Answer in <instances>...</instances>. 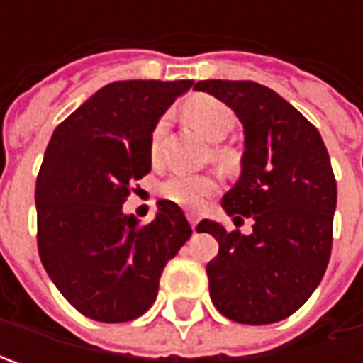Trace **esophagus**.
I'll list each match as a JSON object with an SVG mask.
<instances>
[{
	"instance_id": "34e87169",
	"label": "esophagus",
	"mask_w": 363,
	"mask_h": 363,
	"mask_svg": "<svg viewBox=\"0 0 363 363\" xmlns=\"http://www.w3.org/2000/svg\"><path fill=\"white\" fill-rule=\"evenodd\" d=\"M188 220H189V224H191V230L196 232V226H198V216H196V214H188Z\"/></svg>"
}]
</instances>
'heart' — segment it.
<instances>
[{
	"instance_id": "heart-1",
	"label": "heart",
	"mask_w": 363,
	"mask_h": 363,
	"mask_svg": "<svg viewBox=\"0 0 363 363\" xmlns=\"http://www.w3.org/2000/svg\"><path fill=\"white\" fill-rule=\"evenodd\" d=\"M184 115L188 121L202 131L210 141H222L228 133L232 131L236 117L230 111V106L220 103L214 96L208 94H198L191 96L184 105ZM165 117L155 123L151 137H149V157L153 163H157L161 157V141L165 135ZM220 157H224L220 153ZM218 191L216 177L212 175H194V174H174L169 175L161 184L160 194L167 202L175 203L186 210H198L202 208L203 202L214 196Z\"/></svg>"
}]
</instances>
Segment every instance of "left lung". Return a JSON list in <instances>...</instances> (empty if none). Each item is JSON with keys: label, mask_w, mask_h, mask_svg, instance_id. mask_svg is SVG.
<instances>
[{"label": "left lung", "mask_w": 363, "mask_h": 363, "mask_svg": "<svg viewBox=\"0 0 363 363\" xmlns=\"http://www.w3.org/2000/svg\"><path fill=\"white\" fill-rule=\"evenodd\" d=\"M194 89L242 123V172L222 208L255 220L248 236L212 220L198 224L220 246L206 267L212 303L236 323L286 319L321 283L331 255L337 186L328 149L295 106L258 82L200 80Z\"/></svg>", "instance_id": "8db88e82"}]
</instances>
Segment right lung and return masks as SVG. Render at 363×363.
<instances>
[{
	"mask_svg": "<svg viewBox=\"0 0 363 363\" xmlns=\"http://www.w3.org/2000/svg\"><path fill=\"white\" fill-rule=\"evenodd\" d=\"M191 84L111 82L52 133L35 182L38 252L64 299L94 321L145 313L167 260L191 236L182 208L167 200L145 226L123 214L131 186L151 169L155 123Z\"/></svg>",
	"mask_w": 363,
	"mask_h": 363,
	"instance_id": "add662e5",
	"label": "right lung"
}]
</instances>
